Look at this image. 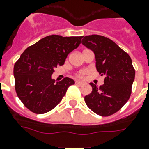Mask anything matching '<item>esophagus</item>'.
<instances>
[{"mask_svg":"<svg viewBox=\"0 0 149 149\" xmlns=\"http://www.w3.org/2000/svg\"><path fill=\"white\" fill-rule=\"evenodd\" d=\"M77 85H84V83L82 81H77L75 82Z\"/></svg>","mask_w":149,"mask_h":149,"instance_id":"34e87169","label":"esophagus"}]
</instances>
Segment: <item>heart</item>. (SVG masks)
<instances>
[{
  "label": "heart",
  "instance_id": "heart-1",
  "mask_svg": "<svg viewBox=\"0 0 149 149\" xmlns=\"http://www.w3.org/2000/svg\"><path fill=\"white\" fill-rule=\"evenodd\" d=\"M86 73V71L85 70H83V71H81V72H77L76 74H75V77L77 78H81L83 77V76Z\"/></svg>",
  "mask_w": 149,
  "mask_h": 149
}]
</instances>
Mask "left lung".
Here are the masks:
<instances>
[{"instance_id":"1","label":"left lung","mask_w":149,"mask_h":149,"mask_svg":"<svg viewBox=\"0 0 149 149\" xmlns=\"http://www.w3.org/2000/svg\"><path fill=\"white\" fill-rule=\"evenodd\" d=\"M82 44L92 50L99 74L105 76L101 86L90 83L93 90L85 97L87 107L101 116L116 113L128 101L135 79V68L129 55L111 39L102 35L82 36Z\"/></svg>"}]
</instances>
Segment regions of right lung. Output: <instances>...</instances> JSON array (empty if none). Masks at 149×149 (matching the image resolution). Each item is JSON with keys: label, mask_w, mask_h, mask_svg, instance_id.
Here are the masks:
<instances>
[{"label": "right lung", "mask_w": 149, "mask_h": 149, "mask_svg": "<svg viewBox=\"0 0 149 149\" xmlns=\"http://www.w3.org/2000/svg\"><path fill=\"white\" fill-rule=\"evenodd\" d=\"M82 36L49 35L24 51L13 68L17 95L35 114H45L60 103L68 88L75 82L65 77L56 83L51 77L54 68L62 66Z\"/></svg>", "instance_id": "obj_1"}]
</instances>
